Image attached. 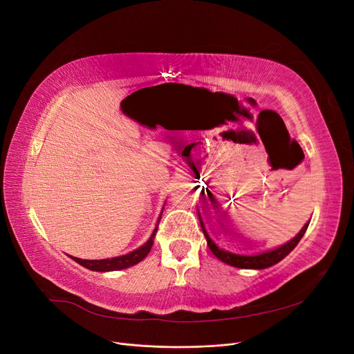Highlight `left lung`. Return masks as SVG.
Wrapping results in <instances>:
<instances>
[{"label":"left lung","instance_id":"obj_1","mask_svg":"<svg viewBox=\"0 0 354 354\" xmlns=\"http://www.w3.org/2000/svg\"><path fill=\"white\" fill-rule=\"evenodd\" d=\"M308 223L301 230H299V233L297 234L294 239H291L289 242H286L285 245L279 246V248H276L273 251H267V252H263V254H259V255H236V254H232V252H227V251H223L209 239V236H208L205 230H203V233H205V236H207V242H208L209 250L223 263L230 264L233 267H239V269H266V267H270L276 263H279L282 259H285V257L295 248L297 243L301 241L303 234L306 233V230L308 227ZM201 226H202V223H201ZM202 229H203V226H202Z\"/></svg>","mask_w":354,"mask_h":354}]
</instances>
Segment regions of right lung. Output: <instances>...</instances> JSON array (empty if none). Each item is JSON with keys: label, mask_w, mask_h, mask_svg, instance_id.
Masks as SVG:
<instances>
[{"label": "right lung", "mask_w": 354, "mask_h": 354, "mask_svg": "<svg viewBox=\"0 0 354 354\" xmlns=\"http://www.w3.org/2000/svg\"><path fill=\"white\" fill-rule=\"evenodd\" d=\"M155 232L152 233L151 239H149L143 246L137 248L136 251L125 254L121 257H115V259H106V260H82V259H77V257H71L73 261H77L78 264L84 266L85 269H90L94 272H112V270H121V269H127V267L134 266L137 263H140L145 257L151 251L152 245H153V238H155Z\"/></svg>", "instance_id": "obj_1"}]
</instances>
